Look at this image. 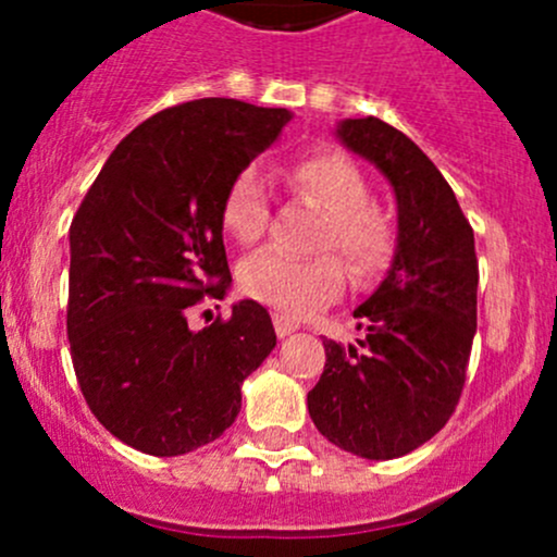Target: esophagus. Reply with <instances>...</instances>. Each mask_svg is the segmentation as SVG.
Here are the masks:
<instances>
[{"label":"esophagus","mask_w":557,"mask_h":557,"mask_svg":"<svg viewBox=\"0 0 557 557\" xmlns=\"http://www.w3.org/2000/svg\"><path fill=\"white\" fill-rule=\"evenodd\" d=\"M299 329V323L296 320H290L288 314H274V331H277V336H288L294 334V331Z\"/></svg>","instance_id":"esophagus-1"}]
</instances>
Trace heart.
Instances as JSON below:
<instances>
[{"label":"heart","mask_w":557,"mask_h":557,"mask_svg":"<svg viewBox=\"0 0 557 557\" xmlns=\"http://www.w3.org/2000/svg\"><path fill=\"white\" fill-rule=\"evenodd\" d=\"M285 180L301 199L325 212L320 247H336L352 272L372 274L391 258L393 221L369 201V183L356 161L336 150L301 156L285 170ZM226 232L243 245L261 239L269 221L267 185L256 170H243L223 196ZM239 288L250 299L288 318H305L331 305L345 290V267L334 256L290 258L283 250L252 252L239 267Z\"/></svg>","instance_id":"b5f03b06"}]
</instances>
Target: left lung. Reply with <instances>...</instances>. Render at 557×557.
Here are the masks:
<instances>
[{"label":"left lung","mask_w":557,"mask_h":557,"mask_svg":"<svg viewBox=\"0 0 557 557\" xmlns=\"http://www.w3.org/2000/svg\"><path fill=\"white\" fill-rule=\"evenodd\" d=\"M336 137L377 166L396 194V252L352 312L363 339H325L307 393L314 429L342 450L391 460L418 450L455 412L476 334L474 232L434 161L380 117H345Z\"/></svg>","instance_id":"obj_1"}]
</instances>
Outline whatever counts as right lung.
I'll return each mask as SVG.
<instances>
[{
	"mask_svg": "<svg viewBox=\"0 0 557 557\" xmlns=\"http://www.w3.org/2000/svg\"><path fill=\"white\" fill-rule=\"evenodd\" d=\"M290 117L237 99L156 112L112 150L72 221V363L99 423L134 450L172 458L215 442L277 345L250 299L201 331L185 310L226 294L223 196Z\"/></svg>",
	"mask_w": 557,
	"mask_h": 557,
	"instance_id": "obj_1",
	"label": "right lung"
}]
</instances>
